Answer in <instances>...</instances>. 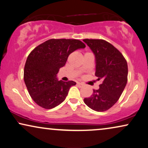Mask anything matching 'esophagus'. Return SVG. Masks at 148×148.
<instances>
[{"label":"esophagus","instance_id":"1","mask_svg":"<svg viewBox=\"0 0 148 148\" xmlns=\"http://www.w3.org/2000/svg\"><path fill=\"white\" fill-rule=\"evenodd\" d=\"M77 84L78 85H79L80 86H81L83 85V83H82V82H77Z\"/></svg>","mask_w":148,"mask_h":148}]
</instances>
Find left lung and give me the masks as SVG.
<instances>
[{
	"label": "left lung",
	"instance_id": "left-lung-1",
	"mask_svg": "<svg viewBox=\"0 0 148 148\" xmlns=\"http://www.w3.org/2000/svg\"><path fill=\"white\" fill-rule=\"evenodd\" d=\"M96 59L95 76L101 80L99 88L93 90L84 102L97 112L109 110L121 96L127 82L128 66L123 54L112 44L103 39H84Z\"/></svg>",
	"mask_w": 148,
	"mask_h": 148
}]
</instances>
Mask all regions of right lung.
<instances>
[{
  "mask_svg": "<svg viewBox=\"0 0 148 148\" xmlns=\"http://www.w3.org/2000/svg\"><path fill=\"white\" fill-rule=\"evenodd\" d=\"M86 45L76 39H50L39 45L27 56L23 79L34 101L45 109L62 103L75 82L58 81L57 74L70 53Z\"/></svg>",
  "mask_w": 148,
  "mask_h": 148,
  "instance_id": "add662e5",
  "label": "right lung"
}]
</instances>
